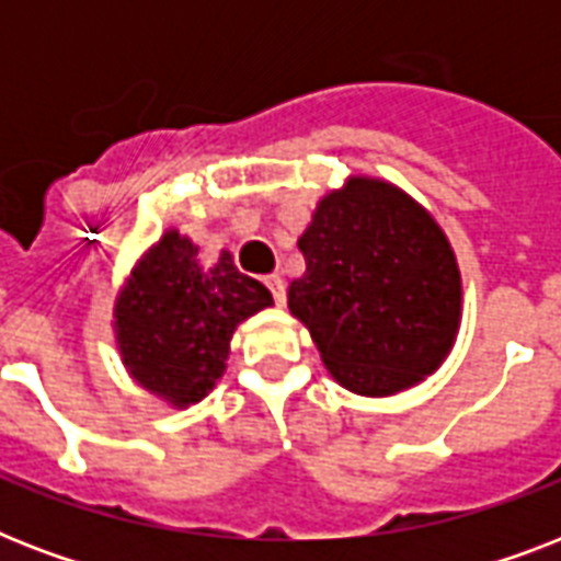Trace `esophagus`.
Returning <instances> with one entry per match:
<instances>
[{
    "instance_id": "obj_1",
    "label": "esophagus",
    "mask_w": 561,
    "mask_h": 561,
    "mask_svg": "<svg viewBox=\"0 0 561 561\" xmlns=\"http://www.w3.org/2000/svg\"><path fill=\"white\" fill-rule=\"evenodd\" d=\"M264 285L271 288L273 299H276V306H285V279H282L279 273H271V276H264Z\"/></svg>"
}]
</instances>
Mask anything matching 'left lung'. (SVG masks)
<instances>
[{"instance_id": "left-lung-1", "label": "left lung", "mask_w": 561, "mask_h": 561, "mask_svg": "<svg viewBox=\"0 0 561 561\" xmlns=\"http://www.w3.org/2000/svg\"><path fill=\"white\" fill-rule=\"evenodd\" d=\"M297 244L306 273L288 308L341 387L392 396L443 364L460 329V267L410 194L350 178L317 203Z\"/></svg>"}]
</instances>
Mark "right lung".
<instances>
[{
  "label": "right lung",
  "mask_w": 561,
  "mask_h": 561,
  "mask_svg": "<svg viewBox=\"0 0 561 561\" xmlns=\"http://www.w3.org/2000/svg\"><path fill=\"white\" fill-rule=\"evenodd\" d=\"M267 306L271 290L238 271L227 250L203 267L197 247L169 229L118 290L113 329L136 383L174 408H188L227 369L238 323Z\"/></svg>",
  "instance_id": "obj_1"
}]
</instances>
